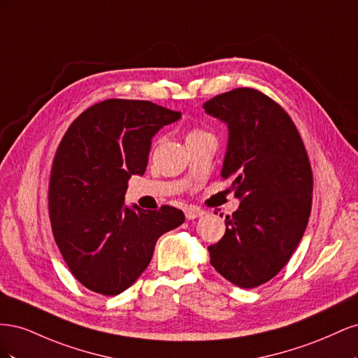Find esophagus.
I'll return each mask as SVG.
<instances>
[{
	"mask_svg": "<svg viewBox=\"0 0 358 358\" xmlns=\"http://www.w3.org/2000/svg\"><path fill=\"white\" fill-rule=\"evenodd\" d=\"M203 215H204V210L200 208H196V206H188V208L185 209L187 220H196V218H200V216H203Z\"/></svg>",
	"mask_w": 358,
	"mask_h": 358,
	"instance_id": "1",
	"label": "esophagus"
}]
</instances>
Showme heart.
Masks as SVG:
<instances>
[{
	"instance_id": "heart-1",
	"label": "heart",
	"mask_w": 358,
	"mask_h": 358,
	"mask_svg": "<svg viewBox=\"0 0 358 358\" xmlns=\"http://www.w3.org/2000/svg\"><path fill=\"white\" fill-rule=\"evenodd\" d=\"M210 133L204 131V129L201 128H191L189 131L187 133V142H191V140H197L200 137H204V136H209Z\"/></svg>"
}]
</instances>
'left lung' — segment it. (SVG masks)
Returning a JSON list of instances; mask_svg holds the SVG:
<instances>
[{"label": "left lung", "instance_id": "1", "mask_svg": "<svg viewBox=\"0 0 358 358\" xmlns=\"http://www.w3.org/2000/svg\"><path fill=\"white\" fill-rule=\"evenodd\" d=\"M229 125L221 170L241 206L225 216V234L210 245V264L241 288H255L288 263L306 230L312 169L289 115L266 94L237 88L203 104Z\"/></svg>", "mask_w": 358, "mask_h": 358}]
</instances>
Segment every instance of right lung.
Masks as SVG:
<instances>
[{"label":"right lung","instance_id":"add662e5","mask_svg":"<svg viewBox=\"0 0 358 358\" xmlns=\"http://www.w3.org/2000/svg\"><path fill=\"white\" fill-rule=\"evenodd\" d=\"M180 115L110 99L80 113L64 134L50 170L49 216L64 262L88 289L116 296L131 287L158 237L185 221L173 206L146 212L124 204L128 179L146 170L154 134Z\"/></svg>","mask_w":358,"mask_h":358}]
</instances>
